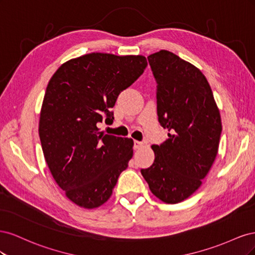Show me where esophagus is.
I'll list each match as a JSON object with an SVG mask.
<instances>
[{
	"label": "esophagus",
	"mask_w": 255,
	"mask_h": 255,
	"mask_svg": "<svg viewBox=\"0 0 255 255\" xmlns=\"http://www.w3.org/2000/svg\"><path fill=\"white\" fill-rule=\"evenodd\" d=\"M142 145H143V142H141V141H138V140L134 141V148L135 149H139L140 146H142Z\"/></svg>",
	"instance_id": "1"
}]
</instances>
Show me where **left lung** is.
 Returning <instances> with one entry per match:
<instances>
[{"label":"left lung","mask_w":255,"mask_h":255,"mask_svg":"<svg viewBox=\"0 0 255 255\" xmlns=\"http://www.w3.org/2000/svg\"><path fill=\"white\" fill-rule=\"evenodd\" d=\"M157 83V116L168 139L152 145V166L141 174L152 194L175 204L190 197L217 156L222 130L212 88L197 67L160 50L148 56Z\"/></svg>","instance_id":"1"}]
</instances>
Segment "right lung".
I'll return each instance as SVG.
<instances>
[{
    "mask_svg": "<svg viewBox=\"0 0 255 255\" xmlns=\"http://www.w3.org/2000/svg\"><path fill=\"white\" fill-rule=\"evenodd\" d=\"M148 65L142 55L90 53L61 65L51 78L40 112L43 155L66 197L84 208L104 204L133 156L134 141L99 132L113 121L120 92Z\"/></svg>",
    "mask_w": 255,
    "mask_h": 255,
    "instance_id": "obj_1",
    "label": "right lung"
}]
</instances>
